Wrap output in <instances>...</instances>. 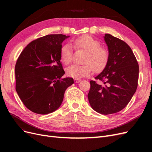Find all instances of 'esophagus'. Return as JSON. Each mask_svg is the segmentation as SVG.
<instances>
[{
    "label": "esophagus",
    "mask_w": 152,
    "mask_h": 152,
    "mask_svg": "<svg viewBox=\"0 0 152 152\" xmlns=\"http://www.w3.org/2000/svg\"><path fill=\"white\" fill-rule=\"evenodd\" d=\"M74 81H75V82H76V83H79V82H80V79L75 78V79H74Z\"/></svg>",
    "instance_id": "obj_1"
}]
</instances>
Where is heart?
Instances as JSON below:
<instances>
[{
  "mask_svg": "<svg viewBox=\"0 0 152 152\" xmlns=\"http://www.w3.org/2000/svg\"><path fill=\"white\" fill-rule=\"evenodd\" d=\"M75 49H82L86 52L84 65H72L66 69V75L73 78L89 76L94 70L102 72L108 65L110 53L107 49L101 47L99 40L90 35H82L73 41ZM73 48L70 44H65L60 49V60L65 65H68L72 61Z\"/></svg>",
  "mask_w": 152,
  "mask_h": 152,
  "instance_id": "obj_1",
  "label": "heart"
}]
</instances>
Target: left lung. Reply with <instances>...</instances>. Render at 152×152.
Masks as SVG:
<instances>
[{
	"label": "left lung",
	"instance_id": "left-lung-1",
	"mask_svg": "<svg viewBox=\"0 0 152 152\" xmlns=\"http://www.w3.org/2000/svg\"><path fill=\"white\" fill-rule=\"evenodd\" d=\"M110 59L108 65L91 80L89 102L96 112L108 115L120 112L130 102L137 87L139 65L132 49L124 41L105 34Z\"/></svg>",
	"mask_w": 152,
	"mask_h": 152
}]
</instances>
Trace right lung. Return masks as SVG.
<instances>
[{
  "label": "right lung",
  "mask_w": 152,
  "mask_h": 152,
  "mask_svg": "<svg viewBox=\"0 0 152 152\" xmlns=\"http://www.w3.org/2000/svg\"><path fill=\"white\" fill-rule=\"evenodd\" d=\"M63 34L48 35L31 41L18 57L15 65L16 91L25 107L38 114L53 112L73 84L65 74L60 61Z\"/></svg>",
  "instance_id": "obj_1"
}]
</instances>
